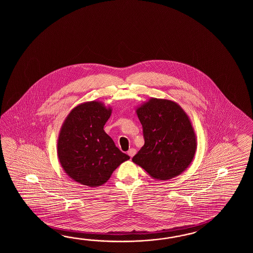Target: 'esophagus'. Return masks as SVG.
Listing matches in <instances>:
<instances>
[{
  "label": "esophagus",
  "instance_id": "1",
  "mask_svg": "<svg viewBox=\"0 0 253 253\" xmlns=\"http://www.w3.org/2000/svg\"><path fill=\"white\" fill-rule=\"evenodd\" d=\"M135 153H136L135 149H134V148H131V149H129L128 152H127V155L132 158V157L135 155Z\"/></svg>",
  "mask_w": 253,
  "mask_h": 253
}]
</instances>
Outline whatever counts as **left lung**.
Instances as JSON below:
<instances>
[{
	"label": "left lung",
	"mask_w": 253,
	"mask_h": 253,
	"mask_svg": "<svg viewBox=\"0 0 253 253\" xmlns=\"http://www.w3.org/2000/svg\"><path fill=\"white\" fill-rule=\"evenodd\" d=\"M135 112L143 126L145 145L132 161L159 181L185 171L193 162L197 142L192 122L181 106L170 99L151 97Z\"/></svg>",
	"instance_id": "1"
}]
</instances>
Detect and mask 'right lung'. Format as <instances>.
<instances>
[{"instance_id": "1", "label": "right lung", "mask_w": 253, "mask_h": 253, "mask_svg": "<svg viewBox=\"0 0 253 253\" xmlns=\"http://www.w3.org/2000/svg\"><path fill=\"white\" fill-rule=\"evenodd\" d=\"M111 113L112 108L100 101L81 103L71 109L61 126L57 143L59 161L77 183L100 186L130 158L104 131Z\"/></svg>"}]
</instances>
